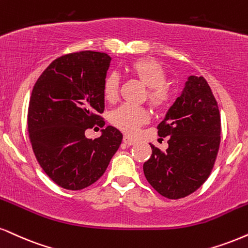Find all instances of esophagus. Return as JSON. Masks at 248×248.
Listing matches in <instances>:
<instances>
[{"mask_svg":"<svg viewBox=\"0 0 248 248\" xmlns=\"http://www.w3.org/2000/svg\"><path fill=\"white\" fill-rule=\"evenodd\" d=\"M123 141H124L125 145H127V146H132V145H134V143H136V140L131 139V138H129V137H126V136H125L124 138H123Z\"/></svg>","mask_w":248,"mask_h":248,"instance_id":"esophagus-1","label":"esophagus"}]
</instances>
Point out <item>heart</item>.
<instances>
[{"label":"heart","instance_id":"1","mask_svg":"<svg viewBox=\"0 0 248 248\" xmlns=\"http://www.w3.org/2000/svg\"><path fill=\"white\" fill-rule=\"evenodd\" d=\"M132 75L147 86L145 99L148 101L153 109L156 111H166L172 105L175 91L167 84L166 69L160 63L152 59H140L131 65ZM121 87V76L112 71L103 81V95L109 102H115L118 99ZM149 119V112L145 107L122 105L111 111L110 123L121 130L122 132L132 136L140 126L146 124Z\"/></svg>","mask_w":248,"mask_h":248}]
</instances>
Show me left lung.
<instances>
[{
	"label": "left lung",
	"mask_w": 248,
	"mask_h": 248,
	"mask_svg": "<svg viewBox=\"0 0 248 248\" xmlns=\"http://www.w3.org/2000/svg\"><path fill=\"white\" fill-rule=\"evenodd\" d=\"M157 133L169 138V147L163 152L151 145L152 156L143 163L146 179L164 198L187 197L209 177L221 142V115L206 79L188 77Z\"/></svg>",
	"instance_id": "obj_1"
}]
</instances>
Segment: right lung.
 <instances>
[{
	"mask_svg": "<svg viewBox=\"0 0 248 248\" xmlns=\"http://www.w3.org/2000/svg\"><path fill=\"white\" fill-rule=\"evenodd\" d=\"M111 57L84 50L53 61L33 87L27 130L40 167L55 184L78 191L105 173L123 134L107 126L94 140L85 131L105 126L103 81Z\"/></svg>",
	"mask_w": 248,
	"mask_h": 248,
	"instance_id": "obj_1",
	"label": "right lung"
}]
</instances>
